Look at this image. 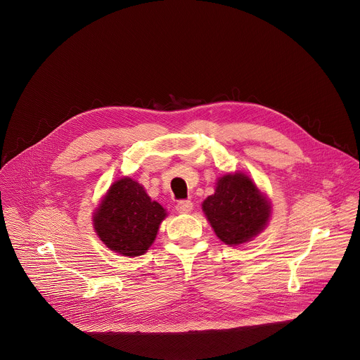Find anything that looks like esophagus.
Returning a JSON list of instances; mask_svg holds the SVG:
<instances>
[{
	"instance_id": "1",
	"label": "esophagus",
	"mask_w": 360,
	"mask_h": 360,
	"mask_svg": "<svg viewBox=\"0 0 360 360\" xmlns=\"http://www.w3.org/2000/svg\"><path fill=\"white\" fill-rule=\"evenodd\" d=\"M193 209V202L191 201H179L176 205V210L180 213H188Z\"/></svg>"
}]
</instances>
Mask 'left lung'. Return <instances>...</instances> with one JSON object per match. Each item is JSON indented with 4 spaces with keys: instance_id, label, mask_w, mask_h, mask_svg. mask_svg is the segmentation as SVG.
<instances>
[{
    "instance_id": "left-lung-1",
    "label": "left lung",
    "mask_w": 360,
    "mask_h": 360,
    "mask_svg": "<svg viewBox=\"0 0 360 360\" xmlns=\"http://www.w3.org/2000/svg\"><path fill=\"white\" fill-rule=\"evenodd\" d=\"M202 210L216 236L227 245L251 241L266 227L270 202L244 173L224 174L214 194L202 202Z\"/></svg>"
}]
</instances>
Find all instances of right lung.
<instances>
[{
    "label": "right lung",
    "mask_w": 360,
    "mask_h": 360,
    "mask_svg": "<svg viewBox=\"0 0 360 360\" xmlns=\"http://www.w3.org/2000/svg\"><path fill=\"white\" fill-rule=\"evenodd\" d=\"M166 210L153 201L144 187L130 177L115 181L93 221L103 244L123 257H140L153 245Z\"/></svg>",
    "instance_id": "1"
}]
</instances>
